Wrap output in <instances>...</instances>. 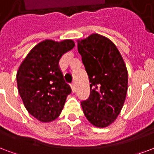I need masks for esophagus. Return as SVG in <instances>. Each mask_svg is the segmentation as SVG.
<instances>
[{
	"label": "esophagus",
	"instance_id": "1",
	"mask_svg": "<svg viewBox=\"0 0 154 154\" xmlns=\"http://www.w3.org/2000/svg\"><path fill=\"white\" fill-rule=\"evenodd\" d=\"M70 87H71V89H72V92H75V84H74V83H72V84H70Z\"/></svg>",
	"mask_w": 154,
	"mask_h": 154
}]
</instances>
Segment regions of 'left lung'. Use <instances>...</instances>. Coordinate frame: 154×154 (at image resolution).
Listing matches in <instances>:
<instances>
[{
    "label": "left lung",
    "mask_w": 154,
    "mask_h": 154,
    "mask_svg": "<svg viewBox=\"0 0 154 154\" xmlns=\"http://www.w3.org/2000/svg\"><path fill=\"white\" fill-rule=\"evenodd\" d=\"M90 82L89 98L81 102L83 111L92 125L104 128L115 121L128 93V73L116 45L101 35L77 40Z\"/></svg>",
    "instance_id": "8db88e82"
}]
</instances>
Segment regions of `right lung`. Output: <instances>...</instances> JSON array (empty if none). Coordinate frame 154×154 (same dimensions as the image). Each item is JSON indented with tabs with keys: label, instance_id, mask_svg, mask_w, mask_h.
<instances>
[{
	"label": "right lung",
	"instance_id": "right-lung-1",
	"mask_svg": "<svg viewBox=\"0 0 154 154\" xmlns=\"http://www.w3.org/2000/svg\"><path fill=\"white\" fill-rule=\"evenodd\" d=\"M74 47L72 40H43L29 52L17 71L18 90L24 106L40 122L56 119L71 92L58 63Z\"/></svg>",
	"mask_w": 154,
	"mask_h": 154
}]
</instances>
